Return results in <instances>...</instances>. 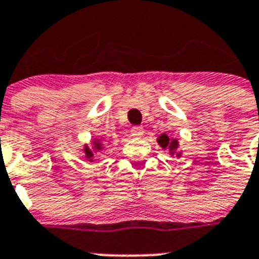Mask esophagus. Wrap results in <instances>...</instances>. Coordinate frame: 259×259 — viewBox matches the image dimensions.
Returning a JSON list of instances; mask_svg holds the SVG:
<instances>
[{"instance_id": "34e87169", "label": "esophagus", "mask_w": 259, "mask_h": 259, "mask_svg": "<svg viewBox=\"0 0 259 259\" xmlns=\"http://www.w3.org/2000/svg\"><path fill=\"white\" fill-rule=\"evenodd\" d=\"M144 134V129L142 126H133L132 127V135L134 138H141Z\"/></svg>"}]
</instances>
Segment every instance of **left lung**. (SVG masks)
Here are the masks:
<instances>
[{
	"mask_svg": "<svg viewBox=\"0 0 259 259\" xmlns=\"http://www.w3.org/2000/svg\"><path fill=\"white\" fill-rule=\"evenodd\" d=\"M157 142L158 144L162 147V148H169L170 152H171V155L174 153V151L177 150V147H178V141H176V139H173V141H170L169 137H167L166 134H162L160 135L157 138ZM178 156H181V153H178Z\"/></svg>",
	"mask_w": 259,
	"mask_h": 259,
	"instance_id": "8db88e82",
	"label": "left lung"
}]
</instances>
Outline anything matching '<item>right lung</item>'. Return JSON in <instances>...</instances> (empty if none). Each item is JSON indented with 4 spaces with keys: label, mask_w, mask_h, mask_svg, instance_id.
Instances as JSON below:
<instances>
[{
    "label": "right lung",
    "mask_w": 259,
    "mask_h": 259,
    "mask_svg": "<svg viewBox=\"0 0 259 259\" xmlns=\"http://www.w3.org/2000/svg\"><path fill=\"white\" fill-rule=\"evenodd\" d=\"M93 144H94V146H93V149L95 150L94 151L90 150L88 144H86L85 148H83V152H85V155H86L85 157L89 158L90 161H92L93 156H94V152H99V151L103 150V144L101 143V141H99V139H98V141H95V142H93Z\"/></svg>",
    "instance_id": "obj_1"
}]
</instances>
